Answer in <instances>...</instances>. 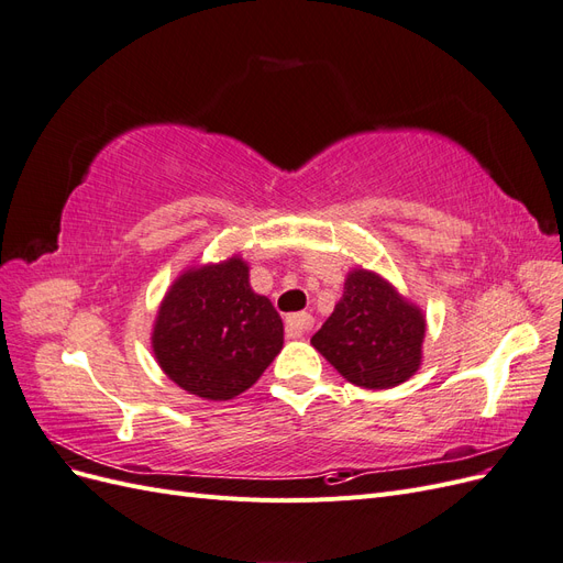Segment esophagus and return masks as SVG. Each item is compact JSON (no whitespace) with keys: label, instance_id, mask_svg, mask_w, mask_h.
Listing matches in <instances>:
<instances>
[{"label":"esophagus","instance_id":"obj_1","mask_svg":"<svg viewBox=\"0 0 563 563\" xmlns=\"http://www.w3.org/2000/svg\"><path fill=\"white\" fill-rule=\"evenodd\" d=\"M314 319L308 312H294L286 317V338H300L312 329Z\"/></svg>","mask_w":563,"mask_h":563}]
</instances>
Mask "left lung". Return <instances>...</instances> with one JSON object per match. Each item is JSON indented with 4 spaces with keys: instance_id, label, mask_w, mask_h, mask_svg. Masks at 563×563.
<instances>
[{
    "instance_id": "8db88e82",
    "label": "left lung",
    "mask_w": 563,
    "mask_h": 563,
    "mask_svg": "<svg viewBox=\"0 0 563 563\" xmlns=\"http://www.w3.org/2000/svg\"><path fill=\"white\" fill-rule=\"evenodd\" d=\"M422 338L420 308L376 272L352 269L343 298L312 335V345L352 385L387 389L418 371Z\"/></svg>"
}]
</instances>
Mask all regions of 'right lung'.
Returning <instances> with one entry per match:
<instances>
[{"label": "right lung", "mask_w": 563, "mask_h": 563, "mask_svg": "<svg viewBox=\"0 0 563 563\" xmlns=\"http://www.w3.org/2000/svg\"><path fill=\"white\" fill-rule=\"evenodd\" d=\"M282 345V317L253 294L240 255L185 269L164 296L152 331V352L166 376L211 401L242 395Z\"/></svg>", "instance_id": "add662e5"}]
</instances>
